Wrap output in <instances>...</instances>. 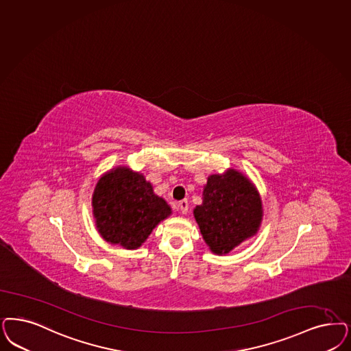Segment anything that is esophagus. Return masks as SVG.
I'll use <instances>...</instances> for the list:
<instances>
[{"instance_id":"34e87169","label":"esophagus","mask_w":351,"mask_h":351,"mask_svg":"<svg viewBox=\"0 0 351 351\" xmlns=\"http://www.w3.org/2000/svg\"><path fill=\"white\" fill-rule=\"evenodd\" d=\"M188 207H189V205H188V201H186V199H182V201H180V202L178 204V208L180 210V213H182V215H185V214L188 213Z\"/></svg>"}]
</instances>
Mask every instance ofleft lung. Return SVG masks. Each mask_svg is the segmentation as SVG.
<instances>
[{
  "instance_id": "obj_1",
  "label": "left lung",
  "mask_w": 351,
  "mask_h": 351,
  "mask_svg": "<svg viewBox=\"0 0 351 351\" xmlns=\"http://www.w3.org/2000/svg\"><path fill=\"white\" fill-rule=\"evenodd\" d=\"M193 214L210 250L221 255L256 234L263 208L254 184L230 169L208 176L202 205L195 206Z\"/></svg>"
}]
</instances>
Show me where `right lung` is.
I'll return each instance as SVG.
<instances>
[{
	"label": "right lung",
	"instance_id": "right-lung-1",
	"mask_svg": "<svg viewBox=\"0 0 351 351\" xmlns=\"http://www.w3.org/2000/svg\"><path fill=\"white\" fill-rule=\"evenodd\" d=\"M96 227L105 241L124 249L140 247L171 207L153 192L140 172L119 166L98 180L92 195Z\"/></svg>",
	"mask_w": 351,
	"mask_h": 351
}]
</instances>
